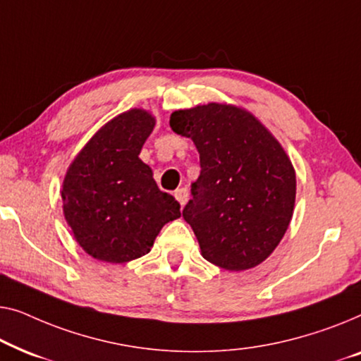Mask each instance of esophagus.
I'll return each mask as SVG.
<instances>
[{
  "instance_id": "obj_1",
  "label": "esophagus",
  "mask_w": 361,
  "mask_h": 361,
  "mask_svg": "<svg viewBox=\"0 0 361 361\" xmlns=\"http://www.w3.org/2000/svg\"><path fill=\"white\" fill-rule=\"evenodd\" d=\"M175 197L178 200L181 206H185V202L188 201V190H186V188H178V190L175 191Z\"/></svg>"
}]
</instances>
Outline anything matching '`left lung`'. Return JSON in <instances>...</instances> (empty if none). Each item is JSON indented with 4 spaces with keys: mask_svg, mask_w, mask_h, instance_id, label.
<instances>
[{
    "mask_svg": "<svg viewBox=\"0 0 361 361\" xmlns=\"http://www.w3.org/2000/svg\"><path fill=\"white\" fill-rule=\"evenodd\" d=\"M170 128L200 152L201 173L183 217L201 255L229 271L260 265L281 242L296 200V173L280 142L232 104L175 111Z\"/></svg>",
    "mask_w": 361,
    "mask_h": 361,
    "instance_id": "1",
    "label": "left lung"
}]
</instances>
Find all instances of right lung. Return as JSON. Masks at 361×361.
<instances>
[{
	"label": "right lung",
	"mask_w": 361,
	"mask_h": 361,
	"mask_svg": "<svg viewBox=\"0 0 361 361\" xmlns=\"http://www.w3.org/2000/svg\"><path fill=\"white\" fill-rule=\"evenodd\" d=\"M155 118L144 109L116 116L91 137L68 166L63 214L80 247L96 260L126 263L150 252L180 202L159 190L139 159Z\"/></svg>",
	"instance_id": "add662e5"
}]
</instances>
